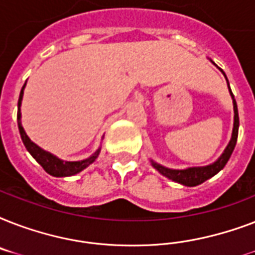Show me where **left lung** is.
I'll return each mask as SVG.
<instances>
[{"label":"left lung","mask_w":255,"mask_h":255,"mask_svg":"<svg viewBox=\"0 0 255 255\" xmlns=\"http://www.w3.org/2000/svg\"><path fill=\"white\" fill-rule=\"evenodd\" d=\"M213 65H216L213 61H210ZM220 69V67H218ZM221 70V69H220ZM221 73L224 74V77L226 78L225 73L221 70ZM226 82H228V78H226ZM228 88H229L230 96L233 99V110H234V123H233V132H232V139H230L229 144L226 145V148L222 152V155L218 157L214 163L209 164V165H204V167H189L185 168V169H172V168H167L161 165V164L156 163L153 160H151L152 167L155 168L156 170H159L160 174H163L165 177H168L169 180L174 182H178L181 185L185 186H196L202 184L206 180H209L210 177H213L214 174H217L222 168L225 167L228 160L230 159V156L233 153V149L236 147V143H237L238 137V127H240V118H238V108L237 103H236V99H234V95L232 90H230L229 82H228Z\"/></svg>","instance_id":"left-lung-1"}]
</instances>
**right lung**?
<instances>
[{
  "label": "right lung",
  "instance_id": "1",
  "mask_svg": "<svg viewBox=\"0 0 255 255\" xmlns=\"http://www.w3.org/2000/svg\"><path fill=\"white\" fill-rule=\"evenodd\" d=\"M26 87V83L23 85L19 94V99H18V112H17V122H18V129H19V135L21 139L25 144L26 149L29 151V153L33 156L34 159L37 160L38 164H41V167L47 172L49 174L54 176V177H69V176H74V174L79 173L83 169L91 165L100 153L102 147H99L90 157L83 160H78V161H67V160L59 159L58 156L50 153L49 151H45L43 148L34 143L30 140V137L26 135L25 129L22 127L21 123V104H22V98H23V90Z\"/></svg>",
  "mask_w": 255,
  "mask_h": 255
}]
</instances>
